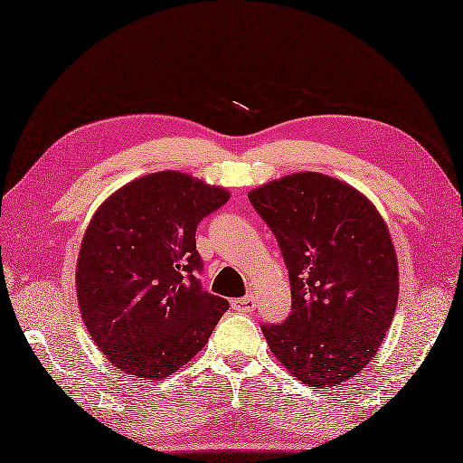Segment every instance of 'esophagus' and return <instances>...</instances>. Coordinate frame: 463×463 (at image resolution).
Returning a JSON list of instances; mask_svg holds the SVG:
<instances>
[{
	"instance_id": "obj_1",
	"label": "esophagus",
	"mask_w": 463,
	"mask_h": 463,
	"mask_svg": "<svg viewBox=\"0 0 463 463\" xmlns=\"http://www.w3.org/2000/svg\"><path fill=\"white\" fill-rule=\"evenodd\" d=\"M232 309L242 311V313H250V311L256 309V299L252 298V295H248V298L234 299V301H232Z\"/></svg>"
}]
</instances>
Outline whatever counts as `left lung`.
<instances>
[{
    "mask_svg": "<svg viewBox=\"0 0 463 463\" xmlns=\"http://www.w3.org/2000/svg\"><path fill=\"white\" fill-rule=\"evenodd\" d=\"M289 271L291 313L262 325L269 350L313 389L354 377L393 321L399 266L389 229L358 189L317 172L248 194Z\"/></svg>",
    "mask_w": 463,
    "mask_h": 463,
    "instance_id": "1",
    "label": "left lung"
}]
</instances>
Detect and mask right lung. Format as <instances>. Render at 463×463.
<instances>
[{
    "label": "right lung",
    "instance_id": "1",
    "mask_svg": "<svg viewBox=\"0 0 463 463\" xmlns=\"http://www.w3.org/2000/svg\"><path fill=\"white\" fill-rule=\"evenodd\" d=\"M227 201L222 187L168 170L123 185L93 215L78 256V303L91 338L128 377L180 370L229 309L201 288L195 248L201 219Z\"/></svg>",
    "mask_w": 463,
    "mask_h": 463
}]
</instances>
